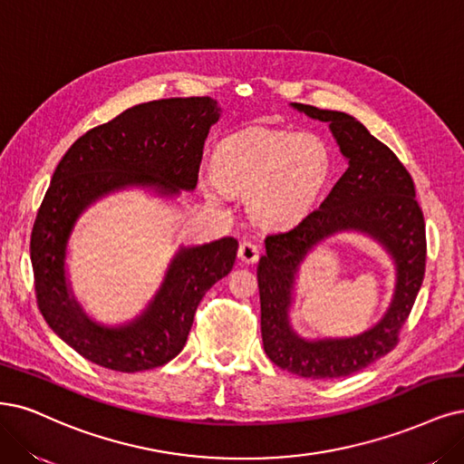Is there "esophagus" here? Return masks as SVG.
I'll use <instances>...</instances> for the list:
<instances>
[{
	"instance_id": "34e87169",
	"label": "esophagus",
	"mask_w": 464,
	"mask_h": 464,
	"mask_svg": "<svg viewBox=\"0 0 464 464\" xmlns=\"http://www.w3.org/2000/svg\"><path fill=\"white\" fill-rule=\"evenodd\" d=\"M237 257L242 263H257L259 261V246L251 242V239H244L237 247Z\"/></svg>"
}]
</instances>
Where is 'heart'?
<instances>
[{
    "mask_svg": "<svg viewBox=\"0 0 464 464\" xmlns=\"http://www.w3.org/2000/svg\"><path fill=\"white\" fill-rule=\"evenodd\" d=\"M215 179L205 182L207 196L220 191L247 196L251 218L265 228L297 222L324 188L332 157L321 136L251 129L230 136L215 155Z\"/></svg>",
    "mask_w": 464,
    "mask_h": 464,
    "instance_id": "b5f03b06",
    "label": "heart"
}]
</instances>
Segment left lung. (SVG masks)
Wrapping results in <instances>:
<instances>
[{
  "label": "left lung",
  "mask_w": 464,
  "mask_h": 464,
  "mask_svg": "<svg viewBox=\"0 0 464 464\" xmlns=\"http://www.w3.org/2000/svg\"><path fill=\"white\" fill-rule=\"evenodd\" d=\"M311 119L328 122L347 159V170L326 199L285 232L268 234L259 259L261 334L268 359L282 371L311 380H332L366 369L397 345L422 285L426 228L414 182L397 155L342 111L292 103ZM355 229L374 237L396 263L391 309L372 329L353 339L303 341L289 326L291 292L298 265L323 238Z\"/></svg>",
  "instance_id": "obj_1"
}]
</instances>
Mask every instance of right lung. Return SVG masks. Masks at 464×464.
<instances>
[{
    "label": "right lung",
    "instance_id": "obj_1",
    "mask_svg": "<svg viewBox=\"0 0 464 464\" xmlns=\"http://www.w3.org/2000/svg\"><path fill=\"white\" fill-rule=\"evenodd\" d=\"M218 117L211 98L140 103L80 136L59 161L32 228L30 261L42 316L84 359L119 372L163 366L186 345L205 292L232 270L234 237L180 247L148 309L122 326L93 323L65 275L74 222L93 201L129 186L161 196L196 188L205 138Z\"/></svg>",
    "mask_w": 464,
    "mask_h": 464
}]
</instances>
